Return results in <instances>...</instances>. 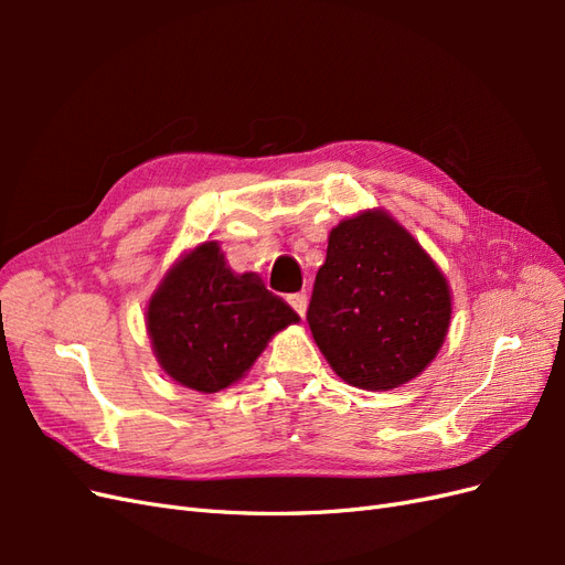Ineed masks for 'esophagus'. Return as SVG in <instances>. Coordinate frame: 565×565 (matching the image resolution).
<instances>
[{"mask_svg": "<svg viewBox=\"0 0 565 565\" xmlns=\"http://www.w3.org/2000/svg\"><path fill=\"white\" fill-rule=\"evenodd\" d=\"M287 303L292 306V309L303 318V316H306V306H309V297H306V292L289 295V297H287Z\"/></svg>", "mask_w": 565, "mask_h": 565, "instance_id": "1", "label": "esophagus"}]
</instances>
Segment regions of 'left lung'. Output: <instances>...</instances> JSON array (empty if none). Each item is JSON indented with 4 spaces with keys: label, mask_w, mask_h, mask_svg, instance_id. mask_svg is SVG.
Here are the masks:
<instances>
[{
    "label": "left lung",
    "mask_w": 565,
    "mask_h": 565,
    "mask_svg": "<svg viewBox=\"0 0 565 565\" xmlns=\"http://www.w3.org/2000/svg\"><path fill=\"white\" fill-rule=\"evenodd\" d=\"M450 289L415 237L384 212L330 233L306 320L341 380L396 388L429 365L450 324Z\"/></svg>",
    "instance_id": "obj_1"
}]
</instances>
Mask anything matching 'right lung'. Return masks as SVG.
<instances>
[{
  "label": "right lung",
  "mask_w": 565,
  "mask_h": 565,
  "mask_svg": "<svg viewBox=\"0 0 565 565\" xmlns=\"http://www.w3.org/2000/svg\"><path fill=\"white\" fill-rule=\"evenodd\" d=\"M297 320L254 273L235 276L216 243L185 254L148 306V332L162 370L202 393L241 380L268 339Z\"/></svg>",
  "instance_id": "1"
}]
</instances>
